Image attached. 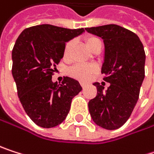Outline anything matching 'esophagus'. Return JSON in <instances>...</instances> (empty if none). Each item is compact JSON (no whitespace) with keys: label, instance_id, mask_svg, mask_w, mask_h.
Wrapping results in <instances>:
<instances>
[{"label":"esophagus","instance_id":"34e87169","mask_svg":"<svg viewBox=\"0 0 154 154\" xmlns=\"http://www.w3.org/2000/svg\"><path fill=\"white\" fill-rule=\"evenodd\" d=\"M81 87H82V88L84 89V88H86V85H85V84H83V83H81Z\"/></svg>","mask_w":154,"mask_h":154}]
</instances>
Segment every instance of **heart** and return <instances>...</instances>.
Returning <instances> with one entry per match:
<instances>
[{
  "mask_svg": "<svg viewBox=\"0 0 154 154\" xmlns=\"http://www.w3.org/2000/svg\"><path fill=\"white\" fill-rule=\"evenodd\" d=\"M100 39L97 37H88L86 38V44L88 47V48L92 49V48L97 43L99 42ZM73 40H70L68 42H66V44L65 45L64 48V57L66 58L68 57L70 51L72 49L73 47ZM97 71V67L94 66H89V65H82V64H78V65H75L72 67H70L68 69V74L72 76V78L75 79H79L80 81H87L89 79L90 76L96 73Z\"/></svg>",
  "mask_w": 154,
  "mask_h": 154,
  "instance_id": "1",
  "label": "heart"
}]
</instances>
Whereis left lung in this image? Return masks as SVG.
Listing matches in <instances>:
<instances>
[{"mask_svg":"<svg viewBox=\"0 0 154 154\" xmlns=\"http://www.w3.org/2000/svg\"><path fill=\"white\" fill-rule=\"evenodd\" d=\"M103 38L105 59L101 73L107 90L96 82L97 97L88 102L93 121L106 130L120 128L129 119L144 79L145 52L139 37L116 24L85 29Z\"/></svg>","mask_w":154,"mask_h":154,"instance_id":"8db88e82","label":"left lung"}]
</instances>
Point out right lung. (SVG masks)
Segmentation results:
<instances>
[{"mask_svg": "<svg viewBox=\"0 0 154 154\" xmlns=\"http://www.w3.org/2000/svg\"><path fill=\"white\" fill-rule=\"evenodd\" d=\"M84 31V28L70 29L42 24L25 29L15 42L11 73L18 97L26 114L40 127L60 125L73 97L82 90L79 82L68 76L61 84L51 79L64 56L66 42Z\"/></svg>", "mask_w": 154, "mask_h": 154, "instance_id": "obj_1", "label": "right lung"}]
</instances>
